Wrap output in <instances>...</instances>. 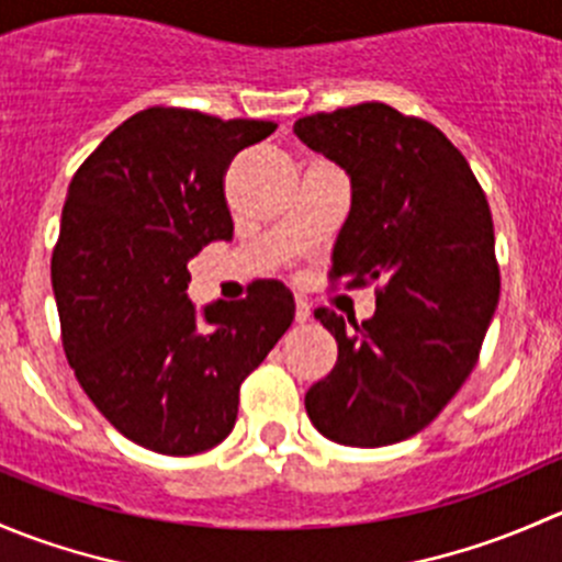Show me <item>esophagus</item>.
<instances>
[{"mask_svg": "<svg viewBox=\"0 0 562 562\" xmlns=\"http://www.w3.org/2000/svg\"><path fill=\"white\" fill-rule=\"evenodd\" d=\"M310 315H313L310 304L304 302V299H299V302H296V323H307Z\"/></svg>", "mask_w": 562, "mask_h": 562, "instance_id": "1", "label": "esophagus"}]
</instances>
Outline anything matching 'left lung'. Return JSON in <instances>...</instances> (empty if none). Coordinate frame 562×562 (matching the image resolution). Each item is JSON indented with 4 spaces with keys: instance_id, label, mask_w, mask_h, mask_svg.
Segmentation results:
<instances>
[{
    "instance_id": "left-lung-1",
    "label": "left lung",
    "mask_w": 562,
    "mask_h": 562,
    "mask_svg": "<svg viewBox=\"0 0 562 562\" xmlns=\"http://www.w3.org/2000/svg\"><path fill=\"white\" fill-rule=\"evenodd\" d=\"M304 146L350 179L331 277L381 282L364 323L321 307L337 364L304 396L323 438L356 449L422 432L462 389L501 299L495 228L462 151L429 122L386 103L313 113Z\"/></svg>"
}]
</instances>
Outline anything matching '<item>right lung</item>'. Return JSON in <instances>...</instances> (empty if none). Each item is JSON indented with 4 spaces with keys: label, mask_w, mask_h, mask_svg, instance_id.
<instances>
[{
    "label": "right lung",
    "mask_w": 562,
    "mask_h": 562,
    "mask_svg": "<svg viewBox=\"0 0 562 562\" xmlns=\"http://www.w3.org/2000/svg\"><path fill=\"white\" fill-rule=\"evenodd\" d=\"M274 130L146 108L108 135L67 190L50 260L67 361L108 422L157 454L223 443L241 383L293 323V293L277 280L203 310L187 296L190 258L234 236L225 168Z\"/></svg>",
    "instance_id": "obj_1"
}]
</instances>
